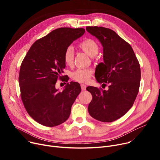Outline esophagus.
Here are the masks:
<instances>
[{
  "label": "esophagus",
  "instance_id": "34e87169",
  "mask_svg": "<svg viewBox=\"0 0 160 160\" xmlns=\"http://www.w3.org/2000/svg\"><path fill=\"white\" fill-rule=\"evenodd\" d=\"M81 88L82 91H85L86 89V86L85 84H81Z\"/></svg>",
  "mask_w": 160,
  "mask_h": 160
}]
</instances>
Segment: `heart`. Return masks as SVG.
I'll use <instances>...</instances> for the list:
<instances>
[{"mask_svg": "<svg viewBox=\"0 0 160 160\" xmlns=\"http://www.w3.org/2000/svg\"><path fill=\"white\" fill-rule=\"evenodd\" d=\"M78 46L80 49L91 58L96 56L99 50L98 43L92 39H87L83 41ZM74 48L72 46L67 47L63 54V60L65 63L68 66L72 65L74 61ZM92 74H93V71L91 69H77L72 72L71 77L72 79L75 81L80 83H86L89 80Z\"/></svg>", "mask_w": 160, "mask_h": 160, "instance_id": "b5f03b06", "label": "heart"}]
</instances>
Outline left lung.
<instances>
[{
  "instance_id": "obj_1",
  "label": "left lung",
  "mask_w": 160,
  "mask_h": 160,
  "mask_svg": "<svg viewBox=\"0 0 160 160\" xmlns=\"http://www.w3.org/2000/svg\"><path fill=\"white\" fill-rule=\"evenodd\" d=\"M86 30L103 47L104 62L98 64L95 72L97 82L105 86L106 83H110L108 90L86 88L93 95L88 112L98 121L113 122L127 113L135 101L140 84V65L130 45L113 30L98 27H87Z\"/></svg>"
}]
</instances>
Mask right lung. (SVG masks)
<instances>
[{
  "mask_svg": "<svg viewBox=\"0 0 160 160\" xmlns=\"http://www.w3.org/2000/svg\"><path fill=\"white\" fill-rule=\"evenodd\" d=\"M84 33L83 28L56 29L37 40L22 62L19 77L22 101L32 118L45 127H56L68 119L80 93L77 82L67 83L62 91L56 88V83L63 77L65 49Z\"/></svg>",
  "mask_w": 160,
  "mask_h": 160,
  "instance_id": "obj_1",
  "label": "right lung"
}]
</instances>
